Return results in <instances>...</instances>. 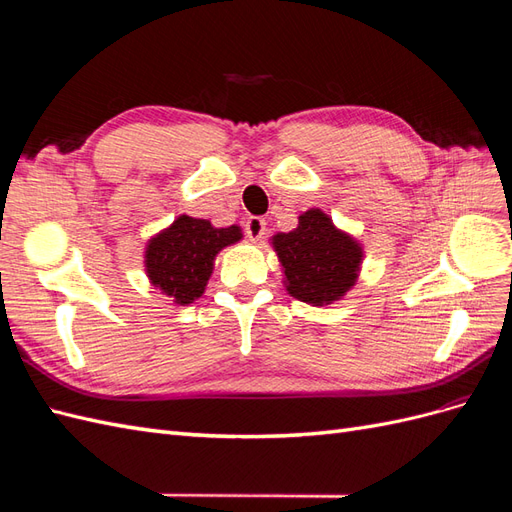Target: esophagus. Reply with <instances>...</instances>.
<instances>
[{
    "instance_id": "obj_1",
    "label": "esophagus",
    "mask_w": 512,
    "mask_h": 512,
    "mask_svg": "<svg viewBox=\"0 0 512 512\" xmlns=\"http://www.w3.org/2000/svg\"><path fill=\"white\" fill-rule=\"evenodd\" d=\"M265 230H267V220L265 218H258V215H252V218L245 220V235L250 237L252 241L262 239V235H265Z\"/></svg>"
}]
</instances>
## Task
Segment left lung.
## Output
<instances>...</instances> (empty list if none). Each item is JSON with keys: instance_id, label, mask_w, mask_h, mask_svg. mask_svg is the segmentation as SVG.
<instances>
[{"instance_id": "obj_1", "label": "left lung", "mask_w": 512, "mask_h": 512, "mask_svg": "<svg viewBox=\"0 0 512 512\" xmlns=\"http://www.w3.org/2000/svg\"><path fill=\"white\" fill-rule=\"evenodd\" d=\"M273 247L286 275L290 297L329 305L354 286L363 252L346 232L337 230L327 213L309 209L299 226L273 237Z\"/></svg>"}]
</instances>
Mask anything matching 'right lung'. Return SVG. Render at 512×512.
Wrapping results in <instances>:
<instances>
[{"label":"right lung","instance_id":"obj_1","mask_svg":"<svg viewBox=\"0 0 512 512\" xmlns=\"http://www.w3.org/2000/svg\"><path fill=\"white\" fill-rule=\"evenodd\" d=\"M239 239V226L213 228L207 220L181 215L147 245L145 267L149 280L175 303L188 305L205 292L215 254Z\"/></svg>","mask_w":512,"mask_h":512}]
</instances>
